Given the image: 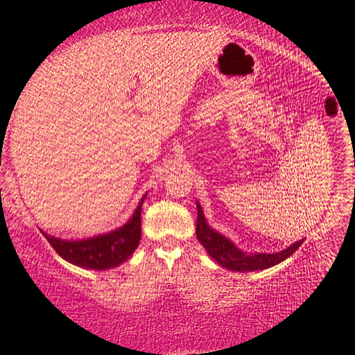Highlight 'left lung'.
Segmentation results:
<instances>
[{
  "instance_id": "left-lung-1",
  "label": "left lung",
  "mask_w": 355,
  "mask_h": 355,
  "mask_svg": "<svg viewBox=\"0 0 355 355\" xmlns=\"http://www.w3.org/2000/svg\"><path fill=\"white\" fill-rule=\"evenodd\" d=\"M197 239L202 244L204 249L209 253L213 261H216L220 266L227 268L230 271L237 272H249V271H259L271 268L277 263L286 261L287 257L292 256L304 240H299L288 245L287 249L275 253H245L239 249L230 239L219 234L210 228L206 218H204L202 209L197 201Z\"/></svg>"
}]
</instances>
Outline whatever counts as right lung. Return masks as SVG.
<instances>
[{
	"label": "right lung",
	"mask_w": 355,
	"mask_h": 355,
	"mask_svg": "<svg viewBox=\"0 0 355 355\" xmlns=\"http://www.w3.org/2000/svg\"><path fill=\"white\" fill-rule=\"evenodd\" d=\"M146 194L139 201L133 216L121 228L111 232L94 235L85 240H60L49 235L42 230L41 234L51 244L63 259L87 270H111L133 254L141 241V211Z\"/></svg>",
	"instance_id": "1"
}]
</instances>
